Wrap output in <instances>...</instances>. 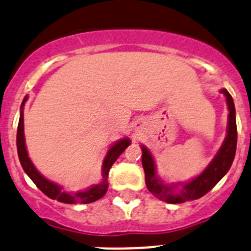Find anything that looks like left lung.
Segmentation results:
<instances>
[{
    "label": "left lung",
    "instance_id": "8db88e82",
    "mask_svg": "<svg viewBox=\"0 0 251 251\" xmlns=\"http://www.w3.org/2000/svg\"><path fill=\"white\" fill-rule=\"evenodd\" d=\"M223 94L226 98L229 117H227V130L224 143L218 151L217 155L213 158L208 167L201 172L197 178L187 183L165 184L157 176L154 158L148 148L141 146L142 148V164L146 173V184L149 192L155 198L169 204L185 203L189 201L199 199L205 195L209 190L214 188L215 184L227 173L233 164L236 151V141H238V130H236L235 105L233 98L226 89H222Z\"/></svg>",
    "mask_w": 251,
    "mask_h": 251
}]
</instances>
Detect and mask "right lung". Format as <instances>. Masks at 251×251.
I'll return each instance as SVG.
<instances>
[{
    "instance_id": "obj_1",
    "label": "right lung",
    "mask_w": 251,
    "mask_h": 251,
    "mask_svg": "<svg viewBox=\"0 0 251 251\" xmlns=\"http://www.w3.org/2000/svg\"><path fill=\"white\" fill-rule=\"evenodd\" d=\"M27 97H25L24 102L21 104V114H20V122H18L17 127V151H18V158H20V162L24 171L26 172L27 176L31 178V180L33 181L37 185V188L41 190L42 193H45L48 198L50 199H54V201H58L61 203L66 204H88L93 203V201H98L103 195L107 193L108 189V173H109V169L112 168L113 163L118 159V157L124 151V149L127 148L130 144V141L128 138H123L121 141H118L117 143H114L113 146L110 147L109 151H107V155H105L104 160H103L102 165V181L98 184H94L92 187H89L88 189L80 190L77 193H68L64 192L63 188L59 187L58 184L53 183V181L46 179L40 172L37 171L36 167L33 165V163L31 162L28 157V153H27L26 149V142H25V134H24V107L25 103H26Z\"/></svg>"
}]
</instances>
